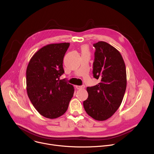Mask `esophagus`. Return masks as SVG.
<instances>
[{"instance_id": "1", "label": "esophagus", "mask_w": 154, "mask_h": 154, "mask_svg": "<svg viewBox=\"0 0 154 154\" xmlns=\"http://www.w3.org/2000/svg\"><path fill=\"white\" fill-rule=\"evenodd\" d=\"M75 87H76V88L77 89V90H81V89H83V88H85V85H82V86H79V85H76L75 86Z\"/></svg>"}]
</instances>
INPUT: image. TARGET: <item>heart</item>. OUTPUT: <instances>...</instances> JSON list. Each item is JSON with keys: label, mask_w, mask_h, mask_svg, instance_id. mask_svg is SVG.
<instances>
[{"label": "heart", "mask_w": 154, "mask_h": 154, "mask_svg": "<svg viewBox=\"0 0 154 154\" xmlns=\"http://www.w3.org/2000/svg\"><path fill=\"white\" fill-rule=\"evenodd\" d=\"M82 53H89V51H88V48L86 46H83L82 47Z\"/></svg>", "instance_id": "obj_1"}]
</instances>
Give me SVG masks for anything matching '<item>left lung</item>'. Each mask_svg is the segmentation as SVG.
<instances>
[{"instance_id":"8db88e82","label":"left lung","mask_w":154,"mask_h":154,"mask_svg":"<svg viewBox=\"0 0 154 154\" xmlns=\"http://www.w3.org/2000/svg\"><path fill=\"white\" fill-rule=\"evenodd\" d=\"M96 48L93 76L100 80L97 85L87 87V99L83 101L86 113L97 121H105L120 106L127 86L124 61L120 52L104 41L93 45Z\"/></svg>"}]
</instances>
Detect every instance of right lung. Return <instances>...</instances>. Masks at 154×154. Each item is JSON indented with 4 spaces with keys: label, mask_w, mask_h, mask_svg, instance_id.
Returning a JSON list of instances; mask_svg holds the SVG:
<instances>
[{
    "label": "right lung",
    "mask_w": 154,
    "mask_h": 154,
    "mask_svg": "<svg viewBox=\"0 0 154 154\" xmlns=\"http://www.w3.org/2000/svg\"><path fill=\"white\" fill-rule=\"evenodd\" d=\"M70 44H50L30 59L26 71L27 95L40 115L49 119L62 116L68 109L74 86L60 79L64 72L63 58Z\"/></svg>",
    "instance_id": "add662e5"
}]
</instances>
